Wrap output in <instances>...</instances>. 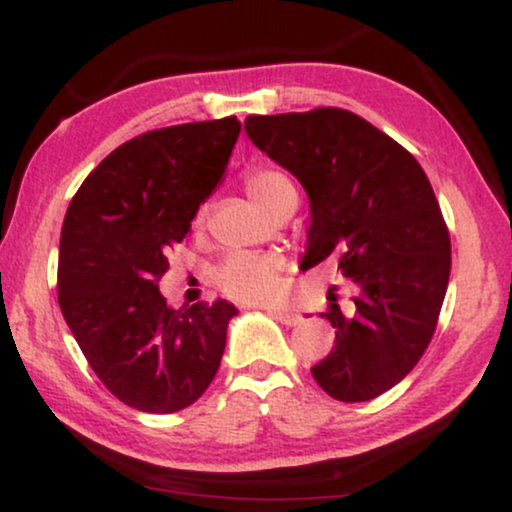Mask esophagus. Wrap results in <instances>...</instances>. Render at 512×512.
<instances>
[{"mask_svg": "<svg viewBox=\"0 0 512 512\" xmlns=\"http://www.w3.org/2000/svg\"><path fill=\"white\" fill-rule=\"evenodd\" d=\"M268 312L279 321V324H284V326H298L300 321H303L296 312H289V310H268Z\"/></svg>", "mask_w": 512, "mask_h": 512, "instance_id": "esophagus-1", "label": "esophagus"}]
</instances>
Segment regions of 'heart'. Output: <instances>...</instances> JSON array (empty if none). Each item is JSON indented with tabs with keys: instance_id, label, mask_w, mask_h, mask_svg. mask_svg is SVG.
<instances>
[{
	"instance_id": "heart-1",
	"label": "heart",
	"mask_w": 512,
	"mask_h": 512,
	"mask_svg": "<svg viewBox=\"0 0 512 512\" xmlns=\"http://www.w3.org/2000/svg\"><path fill=\"white\" fill-rule=\"evenodd\" d=\"M242 186L251 202L265 216H277L284 209L296 207L298 191L291 177L272 165H258L244 172ZM205 223V209L193 216V230ZM284 261L275 254H230L214 270L212 282L223 296L240 303H275L282 296Z\"/></svg>"
}]
</instances>
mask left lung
<instances>
[{"label": "left lung", "mask_w": 512, "mask_h": 512, "mask_svg": "<svg viewBox=\"0 0 512 512\" xmlns=\"http://www.w3.org/2000/svg\"><path fill=\"white\" fill-rule=\"evenodd\" d=\"M247 135L310 195L303 268L333 258L354 296L328 291L331 354L312 375L335 401H373L403 380L436 333L450 282V230L422 165L338 107L247 116Z\"/></svg>", "instance_id": "left-lung-1"}]
</instances>
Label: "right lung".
Listing matches in <instances>:
<instances>
[{
    "label": "right lung",
    "mask_w": 512,
    "mask_h": 512,
    "mask_svg": "<svg viewBox=\"0 0 512 512\" xmlns=\"http://www.w3.org/2000/svg\"><path fill=\"white\" fill-rule=\"evenodd\" d=\"M235 116L149 130L118 146L69 202L58 303L100 382L130 408L184 410L221 366L226 300L172 310L158 282L240 135Z\"/></svg>",
    "instance_id": "obj_1"
}]
</instances>
